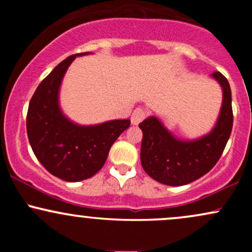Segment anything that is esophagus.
<instances>
[{
  "label": "esophagus",
  "instance_id": "34e87169",
  "mask_svg": "<svg viewBox=\"0 0 252 252\" xmlns=\"http://www.w3.org/2000/svg\"><path fill=\"white\" fill-rule=\"evenodd\" d=\"M147 117V111L146 110L141 109V108H137L134 110V112H132L131 115V124L132 126H137V124H140L142 121L144 120V118Z\"/></svg>",
  "mask_w": 252,
  "mask_h": 252
}]
</instances>
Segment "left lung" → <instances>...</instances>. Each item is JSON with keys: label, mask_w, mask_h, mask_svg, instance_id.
I'll return each instance as SVG.
<instances>
[{"label": "left lung", "mask_w": 252, "mask_h": 252, "mask_svg": "<svg viewBox=\"0 0 252 252\" xmlns=\"http://www.w3.org/2000/svg\"><path fill=\"white\" fill-rule=\"evenodd\" d=\"M222 90V103L215 128L196 140L175 137L158 118L138 124L143 137L141 163L150 178L168 186H182L201 178L215 167L224 152L233 123L230 84L220 72L211 74Z\"/></svg>", "instance_id": "left-lung-1"}]
</instances>
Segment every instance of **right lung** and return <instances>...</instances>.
<instances>
[{"instance_id":"obj_1","label":"right lung","mask_w":252,"mask_h":252,"mask_svg":"<svg viewBox=\"0 0 252 252\" xmlns=\"http://www.w3.org/2000/svg\"><path fill=\"white\" fill-rule=\"evenodd\" d=\"M78 53L66 58L40 83L27 112V135L33 153L51 174L68 182L91 178L108 158L109 150L130 120L79 126L63 114L59 90L68 66Z\"/></svg>"}]
</instances>
